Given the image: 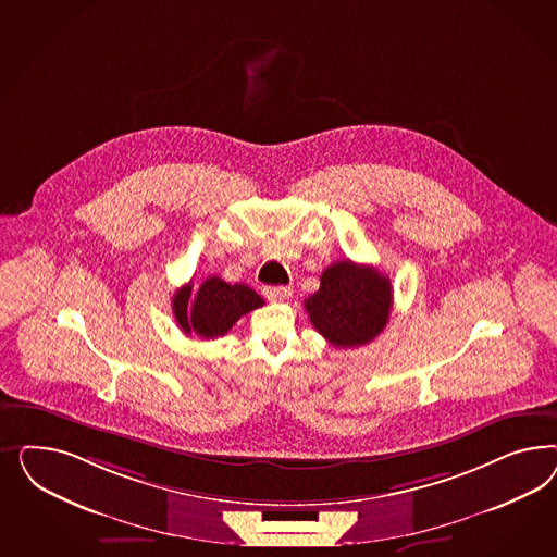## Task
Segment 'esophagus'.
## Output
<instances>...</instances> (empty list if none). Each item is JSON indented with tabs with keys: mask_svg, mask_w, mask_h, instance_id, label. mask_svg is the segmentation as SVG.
<instances>
[{
	"mask_svg": "<svg viewBox=\"0 0 557 557\" xmlns=\"http://www.w3.org/2000/svg\"><path fill=\"white\" fill-rule=\"evenodd\" d=\"M263 294L265 298L271 302H282L292 296V287L289 286H277V287H263Z\"/></svg>",
	"mask_w": 557,
	"mask_h": 557,
	"instance_id": "obj_1",
	"label": "esophagus"
}]
</instances>
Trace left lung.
Listing matches in <instances>:
<instances>
[{"mask_svg":"<svg viewBox=\"0 0 557 557\" xmlns=\"http://www.w3.org/2000/svg\"><path fill=\"white\" fill-rule=\"evenodd\" d=\"M312 326L335 347H361L388 324L392 284L384 273L337 261L322 271L321 287L304 300Z\"/></svg>","mask_w":557,"mask_h":557,"instance_id":"left-lung-1","label":"left lung"}]
</instances>
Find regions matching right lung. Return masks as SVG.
<instances>
[{
    "mask_svg": "<svg viewBox=\"0 0 557 557\" xmlns=\"http://www.w3.org/2000/svg\"><path fill=\"white\" fill-rule=\"evenodd\" d=\"M191 286L173 294V314L186 335L216 338L226 335L243 314L263 306V298L245 284H226L216 275L208 277L196 296Z\"/></svg>",
    "mask_w": 557,
    "mask_h": 557,
    "instance_id": "1",
    "label": "right lung"
}]
</instances>
